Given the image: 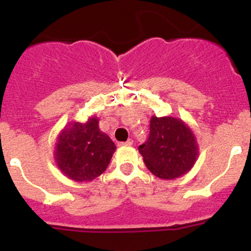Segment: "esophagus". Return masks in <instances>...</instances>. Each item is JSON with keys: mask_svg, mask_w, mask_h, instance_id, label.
<instances>
[{"mask_svg": "<svg viewBox=\"0 0 251 251\" xmlns=\"http://www.w3.org/2000/svg\"><path fill=\"white\" fill-rule=\"evenodd\" d=\"M133 144V141L132 140H127L126 142H121L119 146H132Z\"/></svg>", "mask_w": 251, "mask_h": 251, "instance_id": "esophagus-1", "label": "esophagus"}]
</instances>
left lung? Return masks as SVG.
<instances>
[{"label":"left lung","instance_id":"1","mask_svg":"<svg viewBox=\"0 0 251 251\" xmlns=\"http://www.w3.org/2000/svg\"><path fill=\"white\" fill-rule=\"evenodd\" d=\"M149 137L138 147L148 170L163 179H175L196 164L199 147L192 128L181 119L151 116Z\"/></svg>","mask_w":251,"mask_h":251}]
</instances>
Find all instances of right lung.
Masks as SVG:
<instances>
[{"label": "right lung", "instance_id": "obj_1", "mask_svg": "<svg viewBox=\"0 0 251 251\" xmlns=\"http://www.w3.org/2000/svg\"><path fill=\"white\" fill-rule=\"evenodd\" d=\"M100 119L90 116L86 123H68L58 135L54 160L64 176L76 182H90L108 168L116 147L100 130Z\"/></svg>", "mask_w": 251, "mask_h": 251}]
</instances>
